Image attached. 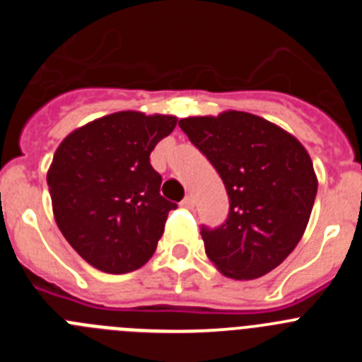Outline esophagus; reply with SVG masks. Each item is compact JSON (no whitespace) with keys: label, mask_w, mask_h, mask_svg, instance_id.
<instances>
[{"label":"esophagus","mask_w":362,"mask_h":362,"mask_svg":"<svg viewBox=\"0 0 362 362\" xmlns=\"http://www.w3.org/2000/svg\"><path fill=\"white\" fill-rule=\"evenodd\" d=\"M181 206H183V209H188V210L194 209V197H192V196L185 197V199L181 201Z\"/></svg>","instance_id":"obj_1"}]
</instances>
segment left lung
I'll return each mask as SVG.
<instances>
[{
    "label": "left lung",
    "instance_id": "8db88e82",
    "mask_svg": "<svg viewBox=\"0 0 362 362\" xmlns=\"http://www.w3.org/2000/svg\"><path fill=\"white\" fill-rule=\"evenodd\" d=\"M179 127L212 163L230 199L225 223L201 228L210 261L232 279H257L279 267L303 238L317 194L305 146L248 112L185 117Z\"/></svg>",
    "mask_w": 362,
    "mask_h": 362
}]
</instances>
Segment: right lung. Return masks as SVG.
Here are the masks:
<instances>
[{"label":"right lung","instance_id":"add662e5","mask_svg":"<svg viewBox=\"0 0 362 362\" xmlns=\"http://www.w3.org/2000/svg\"><path fill=\"white\" fill-rule=\"evenodd\" d=\"M177 117L124 110L65 137L47 174L56 223L86 263L107 274L141 268L158 248L168 212L150 165Z\"/></svg>","mask_w":362,"mask_h":362}]
</instances>
